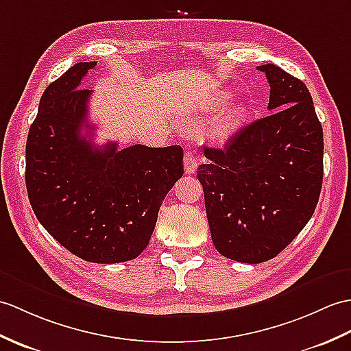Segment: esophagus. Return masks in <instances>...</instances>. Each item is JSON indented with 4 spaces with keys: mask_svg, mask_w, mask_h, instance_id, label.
Masks as SVG:
<instances>
[{
    "mask_svg": "<svg viewBox=\"0 0 351 351\" xmlns=\"http://www.w3.org/2000/svg\"><path fill=\"white\" fill-rule=\"evenodd\" d=\"M197 157H195V154L193 151H186L185 156H184V169H185V173L193 175L195 173V170H197Z\"/></svg>",
    "mask_w": 351,
    "mask_h": 351,
    "instance_id": "esophagus-1",
    "label": "esophagus"
}]
</instances>
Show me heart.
Returning <instances> with one entry per match:
<instances>
[{"mask_svg": "<svg viewBox=\"0 0 351 351\" xmlns=\"http://www.w3.org/2000/svg\"><path fill=\"white\" fill-rule=\"evenodd\" d=\"M230 93L226 89H219L209 99V109L218 110L229 101ZM248 118V108L243 103H234L229 106L226 110H223L221 115L215 122V137L219 142H227L232 138L236 133L239 132L242 125L245 124Z\"/></svg>", "mask_w": 351, "mask_h": 351, "instance_id": "b5f03b06", "label": "heart"}]
</instances>
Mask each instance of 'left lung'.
Returning <instances> with one entry per match:
<instances>
[{"label": "left lung", "mask_w": 351, "mask_h": 351, "mask_svg": "<svg viewBox=\"0 0 351 351\" xmlns=\"http://www.w3.org/2000/svg\"><path fill=\"white\" fill-rule=\"evenodd\" d=\"M271 86V115L239 130L224 149L206 148L197 178L219 254L262 263L313 217L323 182V128L302 80L258 65Z\"/></svg>", "instance_id": "1"}]
</instances>
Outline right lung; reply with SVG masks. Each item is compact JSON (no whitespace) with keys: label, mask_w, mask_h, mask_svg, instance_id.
Segmentation results:
<instances>
[{"label":"right lung","mask_w":351,"mask_h":351,"mask_svg":"<svg viewBox=\"0 0 351 351\" xmlns=\"http://www.w3.org/2000/svg\"><path fill=\"white\" fill-rule=\"evenodd\" d=\"M97 61L77 62L49 85L27 138L31 208L51 236L93 263L136 258L149 243L162 200L184 175L179 145L95 146L88 124L91 89L80 80Z\"/></svg>","instance_id":"add662e5"}]
</instances>
